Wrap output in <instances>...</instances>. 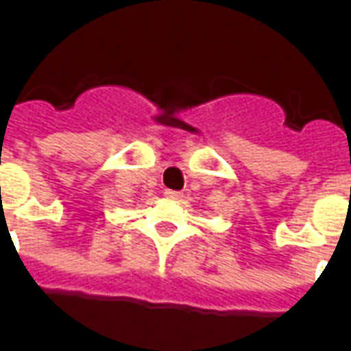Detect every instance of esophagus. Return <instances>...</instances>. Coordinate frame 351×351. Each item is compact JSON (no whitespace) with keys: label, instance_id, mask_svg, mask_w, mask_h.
Instances as JSON below:
<instances>
[{"label":"esophagus","instance_id":"obj_1","mask_svg":"<svg viewBox=\"0 0 351 351\" xmlns=\"http://www.w3.org/2000/svg\"><path fill=\"white\" fill-rule=\"evenodd\" d=\"M163 193H165V195H167V197H171V199H180V197H182V191L165 190V191H163Z\"/></svg>","mask_w":351,"mask_h":351}]
</instances>
